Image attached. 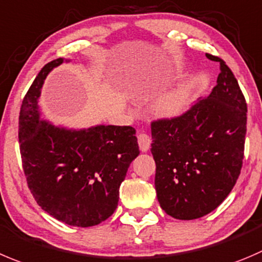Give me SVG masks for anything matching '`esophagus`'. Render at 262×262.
Here are the masks:
<instances>
[{"instance_id":"34e87169","label":"esophagus","mask_w":262,"mask_h":262,"mask_svg":"<svg viewBox=\"0 0 262 262\" xmlns=\"http://www.w3.org/2000/svg\"><path fill=\"white\" fill-rule=\"evenodd\" d=\"M138 141H139V146H140L141 151H148L149 148H150L151 144V138L145 133H140L138 135Z\"/></svg>"}]
</instances>
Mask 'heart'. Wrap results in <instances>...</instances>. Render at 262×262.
<instances>
[{"label":"heart","mask_w":262,"mask_h":262,"mask_svg":"<svg viewBox=\"0 0 262 262\" xmlns=\"http://www.w3.org/2000/svg\"><path fill=\"white\" fill-rule=\"evenodd\" d=\"M186 103V95L183 90H176L167 95L162 96L154 105V111L159 116L171 117L180 113Z\"/></svg>","instance_id":"obj_1"}]
</instances>
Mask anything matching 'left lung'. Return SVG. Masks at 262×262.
<instances>
[{"instance_id": "1", "label": "left lung", "mask_w": 262, "mask_h": 262, "mask_svg": "<svg viewBox=\"0 0 262 262\" xmlns=\"http://www.w3.org/2000/svg\"><path fill=\"white\" fill-rule=\"evenodd\" d=\"M207 58L220 63L210 95L180 116L151 122L157 198L162 210L179 220L217 208L235 185L245 158V95L225 61Z\"/></svg>"}]
</instances>
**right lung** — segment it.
I'll return each mask as SVG.
<instances>
[{
    "label": "right lung",
    "instance_id": "obj_1",
    "mask_svg": "<svg viewBox=\"0 0 262 262\" xmlns=\"http://www.w3.org/2000/svg\"><path fill=\"white\" fill-rule=\"evenodd\" d=\"M63 59L47 63L23 99L19 144L27 184L38 206L72 226H94L118 206L119 185L139 156L135 128L96 126L73 131L39 119L45 78Z\"/></svg>",
    "mask_w": 262,
    "mask_h": 262
}]
</instances>
